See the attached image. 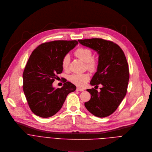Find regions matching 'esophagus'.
<instances>
[{
    "label": "esophagus",
    "instance_id": "1",
    "mask_svg": "<svg viewBox=\"0 0 152 152\" xmlns=\"http://www.w3.org/2000/svg\"><path fill=\"white\" fill-rule=\"evenodd\" d=\"M76 90H77V91H81V92H82V91H83V90H84V89H83V88H80V87H77Z\"/></svg>",
    "mask_w": 152,
    "mask_h": 152
}]
</instances>
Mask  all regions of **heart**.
<instances>
[{
    "label": "heart",
    "mask_w": 152,
    "mask_h": 152,
    "mask_svg": "<svg viewBox=\"0 0 152 152\" xmlns=\"http://www.w3.org/2000/svg\"><path fill=\"white\" fill-rule=\"evenodd\" d=\"M74 55L86 62V68L90 71H95L98 67L97 60L94 57L93 52L90 48L86 47H79L74 51ZM70 64V57L65 54L62 59V66L64 69L68 70ZM90 75L88 73L73 74L69 76V80L76 86L83 87L88 81Z\"/></svg>",
    "instance_id": "b5f03b06"
}]
</instances>
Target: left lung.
Masks as SVG:
<instances>
[{"mask_svg": "<svg viewBox=\"0 0 152 152\" xmlns=\"http://www.w3.org/2000/svg\"><path fill=\"white\" fill-rule=\"evenodd\" d=\"M78 42L98 51V71L90 84L102 85L100 92L94 88L87 90L91 98L84 105L96 117H107L117 110L127 92L129 71L125 53L117 44L101 38L79 39Z\"/></svg>", "mask_w": 152, "mask_h": 152, "instance_id": "left-lung-1", "label": "left lung"}]
</instances>
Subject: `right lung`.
I'll list each match as a JSON object with an SVG mask.
<instances>
[{"label":"right lung","mask_w":152,"mask_h":152,"mask_svg":"<svg viewBox=\"0 0 152 152\" xmlns=\"http://www.w3.org/2000/svg\"><path fill=\"white\" fill-rule=\"evenodd\" d=\"M78 42L53 41L38 45L30 54L23 74V88L27 104L37 115L47 118L62 108L67 95L76 89L70 82L62 88H54L52 84L63 71L62 59Z\"/></svg>","instance_id":"1"}]
</instances>
